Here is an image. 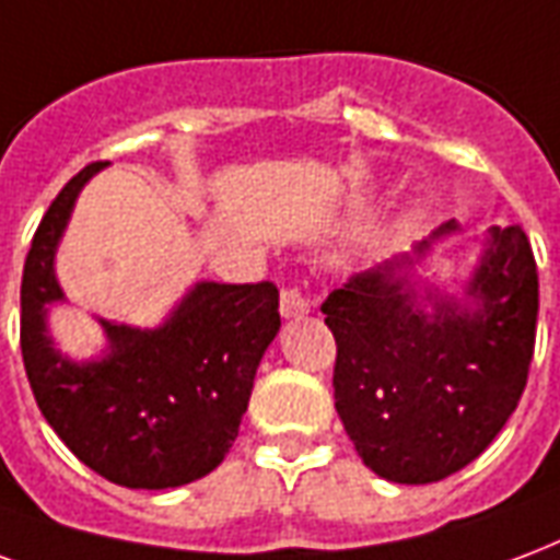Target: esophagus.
Segmentation results:
<instances>
[{"instance_id": "1", "label": "esophagus", "mask_w": 560, "mask_h": 560, "mask_svg": "<svg viewBox=\"0 0 560 560\" xmlns=\"http://www.w3.org/2000/svg\"><path fill=\"white\" fill-rule=\"evenodd\" d=\"M310 313V301L304 298V292L298 289V285H289L280 292V316L283 319H298V316H304Z\"/></svg>"}]
</instances>
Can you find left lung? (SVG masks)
<instances>
[{
    "instance_id": "obj_1",
    "label": "left lung",
    "mask_w": 560,
    "mask_h": 560,
    "mask_svg": "<svg viewBox=\"0 0 560 560\" xmlns=\"http://www.w3.org/2000/svg\"><path fill=\"white\" fill-rule=\"evenodd\" d=\"M456 232L447 220L322 304L337 340V415L366 468L394 483H435L477 459L528 382L540 307L528 235L492 226L463 295H451L415 265Z\"/></svg>"
}]
</instances>
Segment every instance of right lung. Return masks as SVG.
<instances>
[{"mask_svg": "<svg viewBox=\"0 0 560 560\" xmlns=\"http://www.w3.org/2000/svg\"><path fill=\"white\" fill-rule=\"evenodd\" d=\"M107 163H89L52 199L20 285V349L40 415L92 471L128 489H175L214 471L232 442L265 349L280 330L275 283L199 280L158 328L97 319L107 346L73 361L47 313L62 304L56 250L77 196Z\"/></svg>", "mask_w": 560, "mask_h": 560, "instance_id": "add662e5", "label": "right lung"}]
</instances>
